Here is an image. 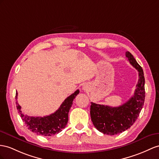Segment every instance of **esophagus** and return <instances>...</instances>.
I'll return each instance as SVG.
<instances>
[{
  "instance_id": "34e87169",
  "label": "esophagus",
  "mask_w": 159,
  "mask_h": 159,
  "mask_svg": "<svg viewBox=\"0 0 159 159\" xmlns=\"http://www.w3.org/2000/svg\"><path fill=\"white\" fill-rule=\"evenodd\" d=\"M83 90H84V91H87V86H86V85H84V86L83 87Z\"/></svg>"
}]
</instances>
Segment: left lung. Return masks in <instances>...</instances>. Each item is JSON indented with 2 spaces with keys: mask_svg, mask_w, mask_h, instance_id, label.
I'll return each instance as SVG.
<instances>
[{
  "mask_svg": "<svg viewBox=\"0 0 159 159\" xmlns=\"http://www.w3.org/2000/svg\"><path fill=\"white\" fill-rule=\"evenodd\" d=\"M125 56L138 71V82L134 95L119 107H110L91 102L90 113L92 122L99 132L107 135L120 134L129 128L139 116L145 99L144 72L133 55L126 52Z\"/></svg>",
  "mask_w": 159,
  "mask_h": 159,
  "instance_id": "obj_1",
  "label": "left lung"
}]
</instances>
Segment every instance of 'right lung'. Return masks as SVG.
<instances>
[{"mask_svg": "<svg viewBox=\"0 0 159 159\" xmlns=\"http://www.w3.org/2000/svg\"><path fill=\"white\" fill-rule=\"evenodd\" d=\"M79 93L76 90L64 101L59 109L52 114L43 117H30L22 113L21 107L16 101L17 109L23 121L30 131L39 135L51 136L62 131L68 123V113L72 105V101ZM17 92H16L15 99H17Z\"/></svg>", "mask_w": 159, "mask_h": 159, "instance_id": "right-lung-1", "label": "right lung"}]
</instances>
